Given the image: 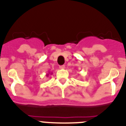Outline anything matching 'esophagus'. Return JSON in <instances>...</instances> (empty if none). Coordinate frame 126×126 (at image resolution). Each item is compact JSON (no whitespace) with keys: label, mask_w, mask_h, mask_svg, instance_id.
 I'll return each mask as SVG.
<instances>
[{"label":"esophagus","mask_w":126,"mask_h":126,"mask_svg":"<svg viewBox=\"0 0 126 126\" xmlns=\"http://www.w3.org/2000/svg\"><path fill=\"white\" fill-rule=\"evenodd\" d=\"M65 68V65H61V66H59V69H64Z\"/></svg>","instance_id":"obj_1"}]
</instances>
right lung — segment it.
<instances>
[{"mask_svg": "<svg viewBox=\"0 0 126 126\" xmlns=\"http://www.w3.org/2000/svg\"><path fill=\"white\" fill-rule=\"evenodd\" d=\"M49 73H47V74H46V77H48V76H49ZM51 74H52V73H51Z\"/></svg>", "mask_w": 126, "mask_h": 126, "instance_id": "obj_1", "label": "right lung"}]
</instances>
